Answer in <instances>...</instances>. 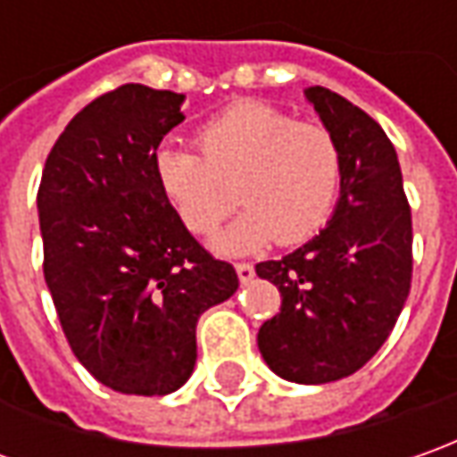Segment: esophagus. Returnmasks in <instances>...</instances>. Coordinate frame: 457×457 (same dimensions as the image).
<instances>
[{
  "instance_id": "1",
  "label": "esophagus",
  "mask_w": 457,
  "mask_h": 457,
  "mask_svg": "<svg viewBox=\"0 0 457 457\" xmlns=\"http://www.w3.org/2000/svg\"><path fill=\"white\" fill-rule=\"evenodd\" d=\"M237 274H238V282H241V285L252 282V279H254V264H249V262H241V264H237Z\"/></svg>"
}]
</instances>
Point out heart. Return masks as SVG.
<instances>
[{
  "mask_svg": "<svg viewBox=\"0 0 457 457\" xmlns=\"http://www.w3.org/2000/svg\"><path fill=\"white\" fill-rule=\"evenodd\" d=\"M201 152L165 142L152 170L160 193L193 234H211L237 205L223 180H237L249 208L216 237L226 254L270 244L292 246L315 237L330 219L343 178L336 137L262 101H241L205 121Z\"/></svg>",
  "mask_w": 457,
  "mask_h": 457,
  "instance_id": "obj_1",
  "label": "heart"
}]
</instances>
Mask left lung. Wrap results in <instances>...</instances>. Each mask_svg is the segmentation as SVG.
Segmentation results:
<instances>
[{"instance_id": "1", "label": "left lung", "mask_w": 457, "mask_h": 457, "mask_svg": "<svg viewBox=\"0 0 457 457\" xmlns=\"http://www.w3.org/2000/svg\"><path fill=\"white\" fill-rule=\"evenodd\" d=\"M305 98L338 142L341 198L318 237L256 264L282 295L256 343L277 377L328 384L359 371L395 328L412 282V211L377 121L323 86Z\"/></svg>"}]
</instances>
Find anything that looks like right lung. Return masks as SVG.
Here are the masks:
<instances>
[{"label":"right lung","mask_w":457,"mask_h":457,"mask_svg":"<svg viewBox=\"0 0 457 457\" xmlns=\"http://www.w3.org/2000/svg\"><path fill=\"white\" fill-rule=\"evenodd\" d=\"M185 96L127 83L71 119L37 190L43 272L76 359L121 395L162 396L195 366V325L238 290L165 195L152 157Z\"/></svg>","instance_id":"obj_1"}]
</instances>
